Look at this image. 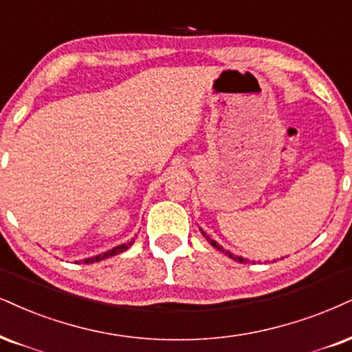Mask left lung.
Here are the masks:
<instances>
[{"mask_svg":"<svg viewBox=\"0 0 352 352\" xmlns=\"http://www.w3.org/2000/svg\"><path fill=\"white\" fill-rule=\"evenodd\" d=\"M202 235L207 238V241H209V243H210V245H212V246H214V248H217V250H220V251H223V253H225V254H227V256H228V258L235 259V261H240V263H246V259H245V258H241V256H235V254H232V253H230V251H227V250H223V248H222V246H220V245H219V243H217V241H214V240H210V238H209V236H207V235H206V233H204V232H202Z\"/></svg>","mask_w":352,"mask_h":352,"instance_id":"left-lung-1","label":"left lung"}]
</instances>
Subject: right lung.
<instances>
[{"instance_id": "1", "label": "right lung", "mask_w": 352, "mask_h": 352, "mask_svg": "<svg viewBox=\"0 0 352 352\" xmlns=\"http://www.w3.org/2000/svg\"><path fill=\"white\" fill-rule=\"evenodd\" d=\"M132 243H133V241H130V243H124V245H119V246H116V248H112V250H109V251H106V253H102V254H98V256H94V258H88V259H85V263H86V264H91V263H98V261H101V259H106V258H109V256H116V254L122 253V251L129 250V246L132 245Z\"/></svg>"}]
</instances>
